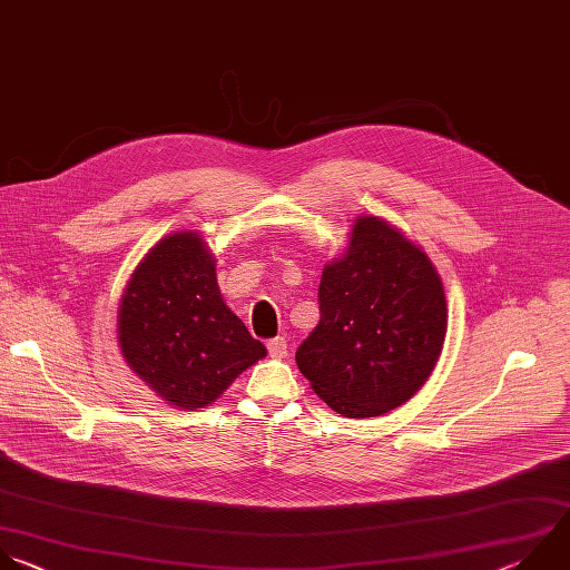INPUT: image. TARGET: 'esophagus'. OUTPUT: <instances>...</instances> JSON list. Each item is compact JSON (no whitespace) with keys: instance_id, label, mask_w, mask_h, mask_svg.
<instances>
[{"instance_id":"34e87169","label":"esophagus","mask_w":570,"mask_h":570,"mask_svg":"<svg viewBox=\"0 0 570 570\" xmlns=\"http://www.w3.org/2000/svg\"><path fill=\"white\" fill-rule=\"evenodd\" d=\"M266 346H268V353H271L273 357H284L286 351H288V344H286L284 337H273V340L266 342Z\"/></svg>"}]
</instances>
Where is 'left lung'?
<instances>
[{
	"label": "left lung",
	"instance_id": "1",
	"mask_svg": "<svg viewBox=\"0 0 570 570\" xmlns=\"http://www.w3.org/2000/svg\"><path fill=\"white\" fill-rule=\"evenodd\" d=\"M317 297L320 322L295 360L331 410L383 416L425 385L445 342L448 304L434 264L399 228L355 219Z\"/></svg>",
	"mask_w": 570,
	"mask_h": 570
}]
</instances>
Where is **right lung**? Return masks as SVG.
Masks as SVG:
<instances>
[{
	"label": "right lung",
	"mask_w": 570,
	"mask_h": 570,
	"mask_svg": "<svg viewBox=\"0 0 570 570\" xmlns=\"http://www.w3.org/2000/svg\"><path fill=\"white\" fill-rule=\"evenodd\" d=\"M118 342L140 381L180 410L208 407L266 355L226 306L199 233L160 239L136 266L118 308Z\"/></svg>",
	"instance_id": "obj_1"
}]
</instances>
